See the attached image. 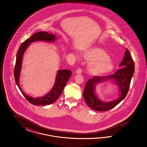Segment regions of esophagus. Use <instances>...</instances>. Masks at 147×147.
<instances>
[{"label":"esophagus","mask_w":147,"mask_h":147,"mask_svg":"<svg viewBox=\"0 0 147 147\" xmlns=\"http://www.w3.org/2000/svg\"><path fill=\"white\" fill-rule=\"evenodd\" d=\"M82 73V69L81 68H78L76 70V74H80Z\"/></svg>","instance_id":"1"}]
</instances>
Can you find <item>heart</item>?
<instances>
[{
  "label": "heart",
  "mask_w": 147,
  "mask_h": 147,
  "mask_svg": "<svg viewBox=\"0 0 147 147\" xmlns=\"http://www.w3.org/2000/svg\"><path fill=\"white\" fill-rule=\"evenodd\" d=\"M76 56L78 54L76 53ZM85 60L89 61L88 71L92 76H102L112 71L114 64L103 49L98 47L90 48L84 52Z\"/></svg>",
  "instance_id": "1"
}]
</instances>
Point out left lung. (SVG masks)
<instances>
[{
  "mask_svg": "<svg viewBox=\"0 0 147 147\" xmlns=\"http://www.w3.org/2000/svg\"><path fill=\"white\" fill-rule=\"evenodd\" d=\"M120 66L122 67L113 74L105 76H95L87 81L85 85L83 96L85 102L90 108L96 111H107L115 107L126 96L135 69L133 60L131 58L128 49L125 50L124 57ZM107 80H111L119 87L120 96L116 100L105 103L97 98L94 90L97 84Z\"/></svg>",
  "mask_w": 147,
  "mask_h": 147,
  "instance_id": "8db88e82",
  "label": "left lung"
}]
</instances>
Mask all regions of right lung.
Returning a JSON list of instances; mask_svg holds the SVG:
<instances>
[{
  "mask_svg": "<svg viewBox=\"0 0 147 147\" xmlns=\"http://www.w3.org/2000/svg\"><path fill=\"white\" fill-rule=\"evenodd\" d=\"M57 40L56 36L52 33L46 32H39L34 33L30 38L25 40L20 45L18 49L16 65L14 69V76L15 81L19 88L27 100L33 105L45 106L54 102L61 94L64 87L71 76V71L68 69H61L57 71L55 81L53 88L44 96L39 98H33L30 96L22 91L19 85V79L22 67V61L24 54L31 43L36 41H44L53 42Z\"/></svg>",
  "mask_w": 147,
  "mask_h": 147,
  "instance_id": "right-lung-1",
  "label": "right lung"
}]
</instances>
